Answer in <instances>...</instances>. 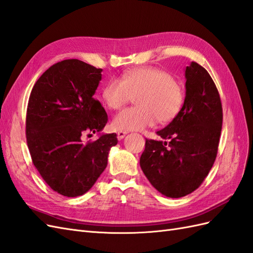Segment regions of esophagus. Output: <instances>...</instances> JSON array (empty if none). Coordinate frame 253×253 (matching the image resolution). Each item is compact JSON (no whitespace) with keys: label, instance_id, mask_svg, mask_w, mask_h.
Segmentation results:
<instances>
[{"label":"esophagus","instance_id":"1","mask_svg":"<svg viewBox=\"0 0 253 253\" xmlns=\"http://www.w3.org/2000/svg\"><path fill=\"white\" fill-rule=\"evenodd\" d=\"M126 134H127V131H119V132H118V139H119V140L124 139Z\"/></svg>","mask_w":253,"mask_h":253}]
</instances>
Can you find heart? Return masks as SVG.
Segmentation results:
<instances>
[{"label":"heart","instance_id":"1","mask_svg":"<svg viewBox=\"0 0 253 253\" xmlns=\"http://www.w3.org/2000/svg\"><path fill=\"white\" fill-rule=\"evenodd\" d=\"M137 94V106L116 114L112 127L121 131L142 130L166 124L179 114L185 100L184 88L167 71L156 67H138L126 71L121 79L112 78L102 88V99L112 110H119Z\"/></svg>","mask_w":253,"mask_h":253}]
</instances>
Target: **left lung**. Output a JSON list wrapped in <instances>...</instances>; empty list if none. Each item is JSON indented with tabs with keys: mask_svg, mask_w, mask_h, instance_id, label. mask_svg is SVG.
I'll use <instances>...</instances> for the list:
<instances>
[{
	"mask_svg": "<svg viewBox=\"0 0 253 253\" xmlns=\"http://www.w3.org/2000/svg\"><path fill=\"white\" fill-rule=\"evenodd\" d=\"M186 97L179 114L157 134L169 142L145 141L141 169L169 198L198 189L215 163L222 127V105L207 70L196 62L186 67Z\"/></svg>",
	"mask_w": 253,
	"mask_h": 253,
	"instance_id": "8db88e82",
	"label": "left lung"
}]
</instances>
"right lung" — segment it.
<instances>
[{
  "mask_svg": "<svg viewBox=\"0 0 253 253\" xmlns=\"http://www.w3.org/2000/svg\"><path fill=\"white\" fill-rule=\"evenodd\" d=\"M102 69L64 60L41 76L32 89L25 133L33 165L51 189L74 198L88 191L106 169L115 133L83 142L101 131L108 115L93 95Z\"/></svg>",
  "mask_w": 253,
  "mask_h": 253,
  "instance_id": "add662e5",
  "label": "right lung"
}]
</instances>
